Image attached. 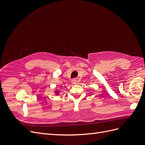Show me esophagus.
<instances>
[{"instance_id":"34e87169","label":"esophagus","mask_w":145,"mask_h":145,"mask_svg":"<svg viewBox=\"0 0 145 145\" xmlns=\"http://www.w3.org/2000/svg\"><path fill=\"white\" fill-rule=\"evenodd\" d=\"M77 80L76 79H72V81H71V83H72V85H76V83H77Z\"/></svg>"}]
</instances>
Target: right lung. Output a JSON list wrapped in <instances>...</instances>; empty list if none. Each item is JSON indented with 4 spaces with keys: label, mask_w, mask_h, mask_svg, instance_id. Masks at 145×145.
Masks as SVG:
<instances>
[{
    "label": "right lung",
    "mask_w": 145,
    "mask_h": 145,
    "mask_svg": "<svg viewBox=\"0 0 145 145\" xmlns=\"http://www.w3.org/2000/svg\"><path fill=\"white\" fill-rule=\"evenodd\" d=\"M55 93L57 94V95H59V91H55Z\"/></svg>",
    "instance_id": "obj_1"
}]
</instances>
